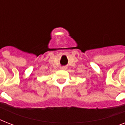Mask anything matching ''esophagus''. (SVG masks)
Returning <instances> with one entry per match:
<instances>
[{
	"label": "esophagus",
	"mask_w": 125,
	"mask_h": 125,
	"mask_svg": "<svg viewBox=\"0 0 125 125\" xmlns=\"http://www.w3.org/2000/svg\"><path fill=\"white\" fill-rule=\"evenodd\" d=\"M60 69H62V70H65V69H67V67H65V66L61 67Z\"/></svg>",
	"instance_id": "esophagus-1"
}]
</instances>
